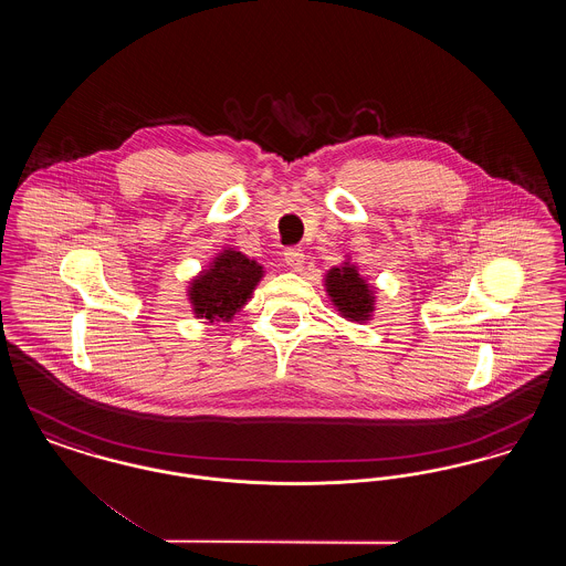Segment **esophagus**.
Returning a JSON list of instances; mask_svg holds the SVG:
<instances>
[{"instance_id":"obj_1","label":"esophagus","mask_w":566,"mask_h":566,"mask_svg":"<svg viewBox=\"0 0 566 566\" xmlns=\"http://www.w3.org/2000/svg\"><path fill=\"white\" fill-rule=\"evenodd\" d=\"M284 263L291 268V270H303V263H305V254L301 248H289L284 252Z\"/></svg>"}]
</instances>
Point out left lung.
Instances as JSON below:
<instances>
[{"label": "left lung", "mask_w": 566, "mask_h": 566, "mask_svg": "<svg viewBox=\"0 0 566 566\" xmlns=\"http://www.w3.org/2000/svg\"><path fill=\"white\" fill-rule=\"evenodd\" d=\"M324 289L342 318L350 323H367L376 310V289L358 273L350 261L326 271Z\"/></svg>", "instance_id": "obj_1"}]
</instances>
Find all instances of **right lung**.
Segmentation results:
<instances>
[{
	"label": "right lung",
	"instance_id": "add662e5",
	"mask_svg": "<svg viewBox=\"0 0 566 566\" xmlns=\"http://www.w3.org/2000/svg\"><path fill=\"white\" fill-rule=\"evenodd\" d=\"M263 275V265L235 248H224L206 270L199 271V275L189 282V301L195 318L229 323L252 298Z\"/></svg>",
	"mask_w": 566,
	"mask_h": 566
}]
</instances>
